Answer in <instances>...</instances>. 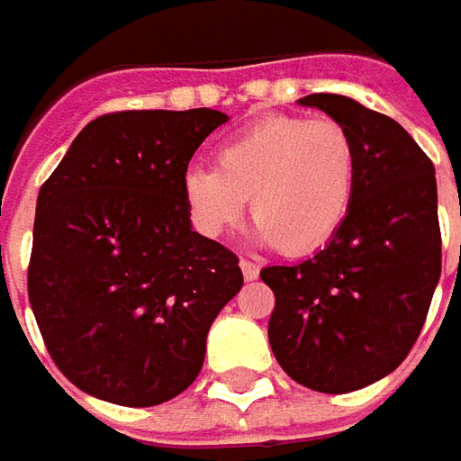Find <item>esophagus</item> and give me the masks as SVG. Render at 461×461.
<instances>
[{
    "mask_svg": "<svg viewBox=\"0 0 461 461\" xmlns=\"http://www.w3.org/2000/svg\"><path fill=\"white\" fill-rule=\"evenodd\" d=\"M240 272H243V279H246V282H254L258 276V264L240 258Z\"/></svg>",
    "mask_w": 461,
    "mask_h": 461,
    "instance_id": "esophagus-1",
    "label": "esophagus"
}]
</instances>
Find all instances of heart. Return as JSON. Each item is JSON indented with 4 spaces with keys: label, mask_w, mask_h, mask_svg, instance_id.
Masks as SVG:
<instances>
[{
    "label": "heart",
    "mask_w": 461,
    "mask_h": 461,
    "mask_svg": "<svg viewBox=\"0 0 461 461\" xmlns=\"http://www.w3.org/2000/svg\"><path fill=\"white\" fill-rule=\"evenodd\" d=\"M351 135L333 120L267 115L215 151V168L192 167L182 194L194 228L221 239L251 197V240L310 254L339 233L357 194Z\"/></svg>",
    "instance_id": "heart-1"
}]
</instances>
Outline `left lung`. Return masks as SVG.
<instances>
[{
  "label": "left lung",
  "instance_id": "obj_1",
  "mask_svg": "<svg viewBox=\"0 0 461 461\" xmlns=\"http://www.w3.org/2000/svg\"><path fill=\"white\" fill-rule=\"evenodd\" d=\"M351 135L359 176L348 218L310 258L264 267L276 297L269 344L310 390L341 395L387 377L423 328L438 276L434 164L393 117L344 95H308Z\"/></svg>",
  "mask_w": 461,
  "mask_h": 461
}]
</instances>
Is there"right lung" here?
I'll return each mask as SVG.
<instances>
[{"label":"right lung","mask_w":461,"mask_h":461,"mask_svg":"<svg viewBox=\"0 0 461 461\" xmlns=\"http://www.w3.org/2000/svg\"><path fill=\"white\" fill-rule=\"evenodd\" d=\"M230 117L128 110L81 131L41 186L27 272L48 354L79 390L149 408L200 375L239 257L192 230L189 158Z\"/></svg>","instance_id":"add662e5"}]
</instances>
